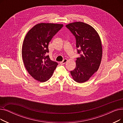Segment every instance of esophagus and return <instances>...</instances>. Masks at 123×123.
I'll use <instances>...</instances> for the list:
<instances>
[{
	"label": "esophagus",
	"instance_id": "34e87169",
	"mask_svg": "<svg viewBox=\"0 0 123 123\" xmlns=\"http://www.w3.org/2000/svg\"><path fill=\"white\" fill-rule=\"evenodd\" d=\"M67 60L66 59H64L62 62H60V64H61V65L64 64H65L67 62Z\"/></svg>",
	"mask_w": 123,
	"mask_h": 123
}]
</instances>
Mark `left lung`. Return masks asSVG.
<instances>
[{
    "instance_id": "8db88e82",
    "label": "left lung",
    "mask_w": 123,
    "mask_h": 123,
    "mask_svg": "<svg viewBox=\"0 0 123 123\" xmlns=\"http://www.w3.org/2000/svg\"><path fill=\"white\" fill-rule=\"evenodd\" d=\"M66 27L76 40L77 52L76 67L71 71L75 81L83 83L88 80L98 71L102 57V46L99 37L90 25L82 22L69 24Z\"/></svg>"
}]
</instances>
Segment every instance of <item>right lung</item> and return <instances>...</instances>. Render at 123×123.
Segmentation results:
<instances>
[{"label":"right lung","instance_id":"1","mask_svg":"<svg viewBox=\"0 0 123 123\" xmlns=\"http://www.w3.org/2000/svg\"><path fill=\"white\" fill-rule=\"evenodd\" d=\"M63 26L60 24L41 23L35 25L25 36L23 59L28 72L37 80L42 82L49 80L58 65L47 54L49 42Z\"/></svg>","mask_w":123,"mask_h":123}]
</instances>
